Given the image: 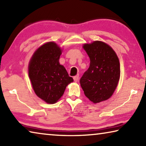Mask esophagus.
<instances>
[{
	"instance_id": "esophagus-1",
	"label": "esophagus",
	"mask_w": 146,
	"mask_h": 146,
	"mask_svg": "<svg viewBox=\"0 0 146 146\" xmlns=\"http://www.w3.org/2000/svg\"><path fill=\"white\" fill-rule=\"evenodd\" d=\"M78 78H79V76L78 75H76V76H75L73 77V79H74V81H75V82H77V81L78 80Z\"/></svg>"
}]
</instances>
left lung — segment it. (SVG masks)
Segmentation results:
<instances>
[{
	"label": "left lung",
	"mask_w": 146,
	"mask_h": 146,
	"mask_svg": "<svg viewBox=\"0 0 146 146\" xmlns=\"http://www.w3.org/2000/svg\"><path fill=\"white\" fill-rule=\"evenodd\" d=\"M90 65L80 80L84 95L94 104L111 97L120 79V62L112 48L101 41L84 44Z\"/></svg>",
	"instance_id": "left-lung-1"
}]
</instances>
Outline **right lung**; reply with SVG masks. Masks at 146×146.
<instances>
[{"instance_id": "1", "label": "right lung", "mask_w": 146, "mask_h": 146, "mask_svg": "<svg viewBox=\"0 0 146 146\" xmlns=\"http://www.w3.org/2000/svg\"><path fill=\"white\" fill-rule=\"evenodd\" d=\"M62 49L49 42L36 49L28 67L35 93L48 104H55L63 95L66 86L73 82L66 68L59 63Z\"/></svg>"}]
</instances>
